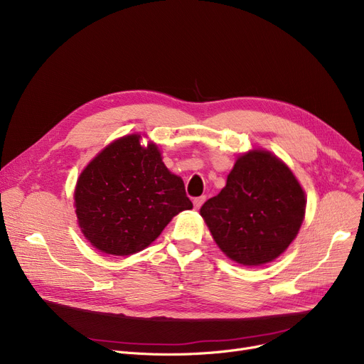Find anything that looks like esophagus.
<instances>
[{
    "instance_id": "obj_1",
    "label": "esophagus",
    "mask_w": 364,
    "mask_h": 364,
    "mask_svg": "<svg viewBox=\"0 0 364 364\" xmlns=\"http://www.w3.org/2000/svg\"><path fill=\"white\" fill-rule=\"evenodd\" d=\"M203 202H205V196H199V198H195V199H193V205H195L196 209H199Z\"/></svg>"
}]
</instances>
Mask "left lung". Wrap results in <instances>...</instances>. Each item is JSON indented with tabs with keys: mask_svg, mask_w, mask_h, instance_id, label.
<instances>
[{
	"mask_svg": "<svg viewBox=\"0 0 364 364\" xmlns=\"http://www.w3.org/2000/svg\"><path fill=\"white\" fill-rule=\"evenodd\" d=\"M304 214L305 195L292 171L265 150L239 156L225 187L200 208L221 251L252 267L284 252Z\"/></svg>",
	"mask_w": 364,
	"mask_h": 364,
	"instance_id": "1",
	"label": "left lung"
}]
</instances>
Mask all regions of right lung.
<instances>
[{
	"mask_svg": "<svg viewBox=\"0 0 364 364\" xmlns=\"http://www.w3.org/2000/svg\"><path fill=\"white\" fill-rule=\"evenodd\" d=\"M75 206L81 230L94 247L131 255L193 203L183 180L164 165L158 146L143 147L139 134H132L109 144L82 171Z\"/></svg>",
	"mask_w": 364,
	"mask_h": 364,
	"instance_id": "obj_1",
	"label": "right lung"
}]
</instances>
